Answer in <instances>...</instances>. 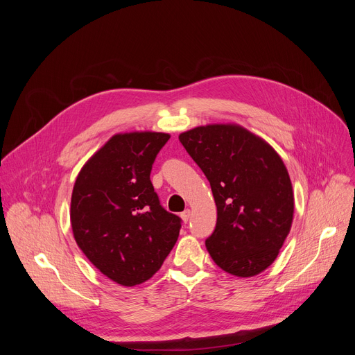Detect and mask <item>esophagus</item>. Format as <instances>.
Segmentation results:
<instances>
[{
    "label": "esophagus",
    "instance_id": "esophagus-1",
    "mask_svg": "<svg viewBox=\"0 0 355 355\" xmlns=\"http://www.w3.org/2000/svg\"><path fill=\"white\" fill-rule=\"evenodd\" d=\"M189 218H191V211H189V209H187V211H184V212L181 214V219H182L184 223H187V222L189 220Z\"/></svg>",
    "mask_w": 355,
    "mask_h": 355
}]
</instances>
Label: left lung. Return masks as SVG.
<instances>
[{"mask_svg":"<svg viewBox=\"0 0 355 355\" xmlns=\"http://www.w3.org/2000/svg\"><path fill=\"white\" fill-rule=\"evenodd\" d=\"M178 139L211 182L218 220L205 244L212 260L240 278L263 272L293 220L292 182L282 159L237 123L198 126Z\"/></svg>","mask_w":355,"mask_h":355,"instance_id":"obj_1","label":"left lung"}]
</instances>
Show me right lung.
I'll list each match as a JSON object with an SVG mask.
<instances>
[{
	"label": "right lung",
	"instance_id": "obj_1",
	"mask_svg": "<svg viewBox=\"0 0 355 355\" xmlns=\"http://www.w3.org/2000/svg\"><path fill=\"white\" fill-rule=\"evenodd\" d=\"M170 139L162 132L114 135L87 160L71 193L73 236L111 281L135 286L153 277L173 250L181 219L167 212L150 181Z\"/></svg>",
	"mask_w": 355,
	"mask_h": 355
}]
</instances>
